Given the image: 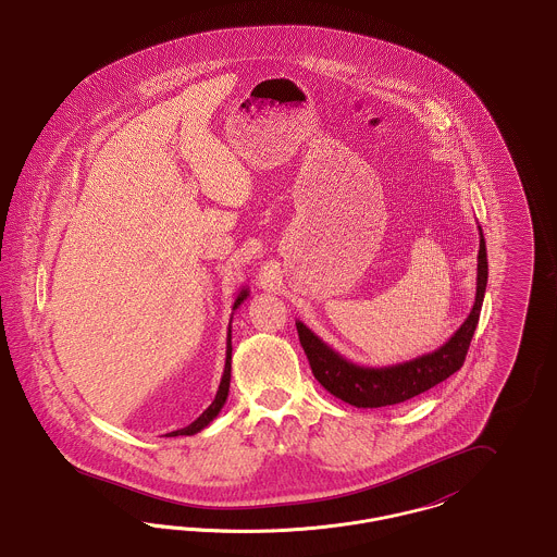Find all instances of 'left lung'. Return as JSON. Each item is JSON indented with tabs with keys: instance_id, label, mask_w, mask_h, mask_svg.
<instances>
[{
	"instance_id": "obj_1",
	"label": "left lung",
	"mask_w": 557,
	"mask_h": 557,
	"mask_svg": "<svg viewBox=\"0 0 557 557\" xmlns=\"http://www.w3.org/2000/svg\"><path fill=\"white\" fill-rule=\"evenodd\" d=\"M478 232H480V248H478L474 307L449 341L432 352H425L416 359L403 361L397 366H386V368L357 366L343 357L338 350H334L332 346L325 345L302 321H296L298 338L307 352L313 375L330 395L363 409L397 405L430 391L432 386L441 384L463 366L474 330H476L486 282H488L486 244L480 227Z\"/></svg>"
}]
</instances>
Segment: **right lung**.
Masks as SVG:
<instances>
[{
  "label": "right lung",
  "mask_w": 557,
  "mask_h": 557,
  "mask_svg": "<svg viewBox=\"0 0 557 557\" xmlns=\"http://www.w3.org/2000/svg\"><path fill=\"white\" fill-rule=\"evenodd\" d=\"M246 298H248V288H242V290H239L238 298L234 300V309H232V311H236ZM232 315H234V313H232ZM230 380H232V318H230V327H227L225 370H223V375H221V384H219L216 397H214V400L209 405V409H207V411H202V416H200V418H196L191 424L186 425V428H182V430L169 432L166 436H191V434H196V432H200V430H205L207 425L211 424L212 420L219 416V411L223 409L225 400H227V395H230Z\"/></svg>",
  "instance_id": "1"
}]
</instances>
